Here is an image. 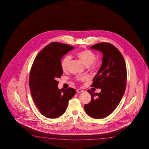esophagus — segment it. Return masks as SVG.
<instances>
[{
    "label": "esophagus",
    "instance_id": "1",
    "mask_svg": "<svg viewBox=\"0 0 149 149\" xmlns=\"http://www.w3.org/2000/svg\"><path fill=\"white\" fill-rule=\"evenodd\" d=\"M76 91H77V93H81V92H83V90H81V89H77V90H76Z\"/></svg>",
    "mask_w": 149,
    "mask_h": 149
}]
</instances>
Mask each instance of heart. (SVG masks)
<instances>
[{"instance_id":"b5f03b06","label":"heart","mask_w":149,"mask_h":149,"mask_svg":"<svg viewBox=\"0 0 149 149\" xmlns=\"http://www.w3.org/2000/svg\"><path fill=\"white\" fill-rule=\"evenodd\" d=\"M76 57L91 70H97L100 67V62L96 61V55L92 51L89 49H84L79 51L76 54ZM70 61V57L69 56L64 57L61 61V67L63 71H66Z\"/></svg>"}]
</instances>
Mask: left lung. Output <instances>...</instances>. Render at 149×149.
<instances>
[{"mask_svg": "<svg viewBox=\"0 0 149 149\" xmlns=\"http://www.w3.org/2000/svg\"><path fill=\"white\" fill-rule=\"evenodd\" d=\"M103 53L101 68L93 79L91 86L101 88L100 93L88 90L91 101L84 106L88 116L103 118L115 109L124 95L127 81L125 61L121 53L111 43H100L90 47Z\"/></svg>", "mask_w": 149, "mask_h": 149, "instance_id": "left-lung-1", "label": "left lung"}]
</instances>
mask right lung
Listing matches in <instances>:
<instances>
[{
  "instance_id": "add662e5",
  "label": "right lung",
  "mask_w": 149,
  "mask_h": 149,
  "mask_svg": "<svg viewBox=\"0 0 149 149\" xmlns=\"http://www.w3.org/2000/svg\"><path fill=\"white\" fill-rule=\"evenodd\" d=\"M74 48L63 43H50L38 54L31 69V93L40 112L48 118H56L63 114L68 102L76 94L71 88L59 89L57 81L63 73L61 58Z\"/></svg>"
}]
</instances>
